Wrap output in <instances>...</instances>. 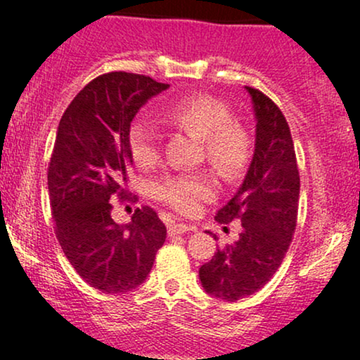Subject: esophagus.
I'll list each match as a JSON object with an SVG mask.
<instances>
[{"instance_id": "obj_1", "label": "esophagus", "mask_w": 360, "mask_h": 360, "mask_svg": "<svg viewBox=\"0 0 360 360\" xmlns=\"http://www.w3.org/2000/svg\"><path fill=\"white\" fill-rule=\"evenodd\" d=\"M196 225H186V223H174V225H169V235H181L186 232H194Z\"/></svg>"}]
</instances>
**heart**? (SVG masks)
<instances>
[{"mask_svg": "<svg viewBox=\"0 0 360 360\" xmlns=\"http://www.w3.org/2000/svg\"><path fill=\"white\" fill-rule=\"evenodd\" d=\"M160 122L169 127L189 131L201 139L205 155L221 174L233 176L245 167L250 155V137L240 123L230 120L225 103L212 96H188L172 101L159 110ZM128 150L139 167L155 166L160 155V139L147 122L137 120L128 128ZM159 200L184 214H193L201 203L217 193V184L210 174H184L167 177L155 184Z\"/></svg>", "mask_w": 360, "mask_h": 360, "instance_id": "1", "label": "heart"}]
</instances>
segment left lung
I'll use <instances>...</instances> for the list:
<instances>
[{
	"instance_id": "obj_1",
	"label": "left lung",
	"mask_w": 360,
	"mask_h": 360,
	"mask_svg": "<svg viewBox=\"0 0 360 360\" xmlns=\"http://www.w3.org/2000/svg\"><path fill=\"white\" fill-rule=\"evenodd\" d=\"M245 89L255 117L254 157L238 191L214 217L218 223L238 220L242 233L200 267L205 291L225 301L242 300L267 284L286 255L298 218L300 172L286 118L266 94Z\"/></svg>"
}]
</instances>
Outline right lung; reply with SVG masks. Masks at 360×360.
<instances>
[{"instance_id": "1", "label": "right lung", "mask_w": 360, "mask_h": 360, "mask_svg": "<svg viewBox=\"0 0 360 360\" xmlns=\"http://www.w3.org/2000/svg\"><path fill=\"white\" fill-rule=\"evenodd\" d=\"M167 88L140 74H103L77 93L57 128L47 174L57 240L77 274L103 292L139 288L166 242L154 210L137 208L118 225L110 198L127 194L131 120Z\"/></svg>"}]
</instances>
